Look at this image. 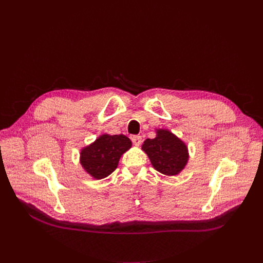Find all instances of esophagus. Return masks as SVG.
<instances>
[{
  "instance_id": "34e87169",
  "label": "esophagus",
  "mask_w": 263,
  "mask_h": 263,
  "mask_svg": "<svg viewBox=\"0 0 263 263\" xmlns=\"http://www.w3.org/2000/svg\"><path fill=\"white\" fill-rule=\"evenodd\" d=\"M132 140H133V144H134L135 146H140L141 142H142V138H141L140 136H134V137L132 138Z\"/></svg>"
}]
</instances>
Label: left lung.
<instances>
[{"mask_svg": "<svg viewBox=\"0 0 263 263\" xmlns=\"http://www.w3.org/2000/svg\"><path fill=\"white\" fill-rule=\"evenodd\" d=\"M154 139H146L141 149L147 154L154 168L164 176H178L189 161L185 142L168 129H157Z\"/></svg>", "mask_w": 263, "mask_h": 263, "instance_id": "obj_1", "label": "left lung"}]
</instances>
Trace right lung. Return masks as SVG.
Listing matches in <instances>:
<instances>
[{"mask_svg": "<svg viewBox=\"0 0 263 263\" xmlns=\"http://www.w3.org/2000/svg\"><path fill=\"white\" fill-rule=\"evenodd\" d=\"M130 148L132 141L125 135L103 134L81 149L80 163L93 179H104L115 171L122 155Z\"/></svg>", "mask_w": 263, "mask_h": 263, "instance_id": "1", "label": "right lung"}]
</instances>
